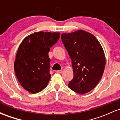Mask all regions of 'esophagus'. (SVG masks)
I'll use <instances>...</instances> for the list:
<instances>
[{
    "label": "esophagus",
    "mask_w": 120,
    "mask_h": 120,
    "mask_svg": "<svg viewBox=\"0 0 120 120\" xmlns=\"http://www.w3.org/2000/svg\"><path fill=\"white\" fill-rule=\"evenodd\" d=\"M62 72H63V70H59V71H56V73H61Z\"/></svg>",
    "instance_id": "34e87169"
}]
</instances>
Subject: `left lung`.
Instances as JSON below:
<instances>
[{
  "instance_id": "8db88e82",
  "label": "left lung",
  "mask_w": 120,
  "mask_h": 120,
  "mask_svg": "<svg viewBox=\"0 0 120 120\" xmlns=\"http://www.w3.org/2000/svg\"><path fill=\"white\" fill-rule=\"evenodd\" d=\"M73 68V78L68 87L78 94L89 93L99 83L105 65L102 47L94 35L79 30L61 35Z\"/></svg>"
}]
</instances>
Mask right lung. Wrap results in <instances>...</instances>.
<instances>
[{
	"instance_id": "right-lung-1",
	"label": "right lung",
	"mask_w": 120,
	"mask_h": 120,
	"mask_svg": "<svg viewBox=\"0 0 120 120\" xmlns=\"http://www.w3.org/2000/svg\"><path fill=\"white\" fill-rule=\"evenodd\" d=\"M59 38V33L39 31L28 35L20 44L15 72L22 87L29 93H39L47 86L51 78L49 52Z\"/></svg>"
}]
</instances>
